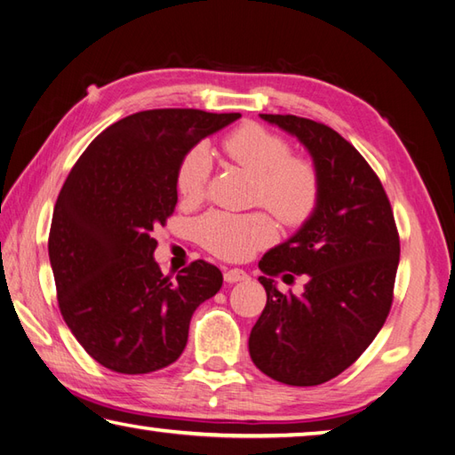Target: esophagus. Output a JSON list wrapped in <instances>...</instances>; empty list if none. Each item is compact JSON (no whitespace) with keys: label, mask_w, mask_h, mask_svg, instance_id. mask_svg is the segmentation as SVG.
<instances>
[{"label":"esophagus","mask_w":455,"mask_h":455,"mask_svg":"<svg viewBox=\"0 0 455 455\" xmlns=\"http://www.w3.org/2000/svg\"><path fill=\"white\" fill-rule=\"evenodd\" d=\"M224 279L226 283H239V281L249 279V275L243 271V268H226Z\"/></svg>","instance_id":"esophagus-1"}]
</instances>
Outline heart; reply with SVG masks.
Listing matches in <instances>:
<instances>
[{
  "mask_svg": "<svg viewBox=\"0 0 455 455\" xmlns=\"http://www.w3.org/2000/svg\"><path fill=\"white\" fill-rule=\"evenodd\" d=\"M221 151L239 169L255 176V204L271 210L284 226L299 228L314 216L322 196L320 171L308 156L292 155L289 139L249 122L226 135ZM210 174L208 147L194 145L176 169V192L182 202L198 204L206 196ZM194 229L202 247L228 261H243L276 235L275 221L267 212H210Z\"/></svg>",
  "mask_w": 455,
  "mask_h": 455,
  "instance_id": "obj_1",
  "label": "heart"
}]
</instances>
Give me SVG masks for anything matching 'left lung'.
<instances>
[{
    "label": "left lung",
    "instance_id": "8db88e82",
    "mask_svg": "<svg viewBox=\"0 0 455 455\" xmlns=\"http://www.w3.org/2000/svg\"><path fill=\"white\" fill-rule=\"evenodd\" d=\"M296 135L322 179L314 216L259 261L267 304L249 336L253 363L275 381L314 387L355 363L391 312L401 239L387 192L354 145L299 116L261 114ZM306 274L302 297L272 279Z\"/></svg>",
    "mask_w": 455,
    "mask_h": 455
}]
</instances>
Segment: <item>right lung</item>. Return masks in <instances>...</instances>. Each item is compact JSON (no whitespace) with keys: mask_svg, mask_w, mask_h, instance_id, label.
<instances>
[{"mask_svg":"<svg viewBox=\"0 0 455 455\" xmlns=\"http://www.w3.org/2000/svg\"><path fill=\"white\" fill-rule=\"evenodd\" d=\"M241 114L147 109L104 129L54 204L49 257L64 322L100 365L145 375L174 363L190 318L224 283L204 259L172 279L155 263L156 226L179 202L176 169L200 139Z\"/></svg>","mask_w":455,"mask_h":455,"instance_id":"1","label":"right lung"}]
</instances>
